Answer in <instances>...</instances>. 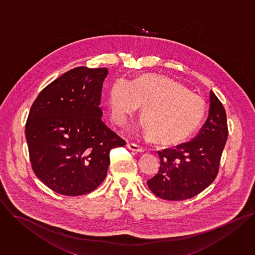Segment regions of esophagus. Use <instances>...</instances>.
Returning <instances> with one entry per match:
<instances>
[{
    "mask_svg": "<svg viewBox=\"0 0 255 255\" xmlns=\"http://www.w3.org/2000/svg\"><path fill=\"white\" fill-rule=\"evenodd\" d=\"M128 148L133 152H137V153H142L145 151V148L143 146H139V145H136V144H133V143H128Z\"/></svg>",
    "mask_w": 255,
    "mask_h": 255,
    "instance_id": "1",
    "label": "esophagus"
}]
</instances>
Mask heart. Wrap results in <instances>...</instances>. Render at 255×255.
<instances>
[{"label": "heart", "instance_id": "obj_1", "mask_svg": "<svg viewBox=\"0 0 255 255\" xmlns=\"http://www.w3.org/2000/svg\"><path fill=\"white\" fill-rule=\"evenodd\" d=\"M108 105L112 120L119 125L143 105L147 133L163 145L178 144L187 138L205 113V101L200 95L179 82L156 75H143L132 82L125 78L116 80L109 90Z\"/></svg>", "mask_w": 255, "mask_h": 255}]
</instances>
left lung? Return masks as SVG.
I'll use <instances>...</instances> for the list:
<instances>
[{
	"instance_id": "8db88e82",
	"label": "left lung",
	"mask_w": 255,
	"mask_h": 255,
	"mask_svg": "<svg viewBox=\"0 0 255 255\" xmlns=\"http://www.w3.org/2000/svg\"><path fill=\"white\" fill-rule=\"evenodd\" d=\"M209 117L189 142L158 151L160 169L147 181L151 191L166 201H184L202 192L217 177L228 137L226 111L213 91Z\"/></svg>"
}]
</instances>
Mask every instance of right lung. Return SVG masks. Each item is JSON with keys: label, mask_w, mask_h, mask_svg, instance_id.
Here are the masks:
<instances>
[{"label": "right lung", "mask_w": 255, "mask_h": 255, "mask_svg": "<svg viewBox=\"0 0 255 255\" xmlns=\"http://www.w3.org/2000/svg\"><path fill=\"white\" fill-rule=\"evenodd\" d=\"M106 68L77 67L48 84L34 100L25 135L35 175L50 189L76 196L105 179L110 150L126 140L102 122Z\"/></svg>", "instance_id": "obj_1"}]
</instances>
